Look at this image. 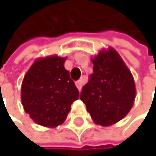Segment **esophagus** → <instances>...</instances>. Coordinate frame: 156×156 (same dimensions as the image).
<instances>
[{
  "mask_svg": "<svg viewBox=\"0 0 156 156\" xmlns=\"http://www.w3.org/2000/svg\"><path fill=\"white\" fill-rule=\"evenodd\" d=\"M76 87L78 88V90L79 91H81V89H82V86H83V84H84V81L82 79H80V80H78V81H76Z\"/></svg>",
  "mask_w": 156,
  "mask_h": 156,
  "instance_id": "obj_1",
  "label": "esophagus"
}]
</instances>
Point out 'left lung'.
<instances>
[{"label":"left lung","instance_id":"left-lung-1","mask_svg":"<svg viewBox=\"0 0 156 156\" xmlns=\"http://www.w3.org/2000/svg\"><path fill=\"white\" fill-rule=\"evenodd\" d=\"M93 64V73L80 98L94 122L109 126L123 119L132 108L136 98L134 78L112 48L98 52Z\"/></svg>","mask_w":156,"mask_h":156}]
</instances>
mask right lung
Returning a JSON list of instances; mask_svg holds the SVG:
<instances>
[{
  "mask_svg": "<svg viewBox=\"0 0 156 156\" xmlns=\"http://www.w3.org/2000/svg\"><path fill=\"white\" fill-rule=\"evenodd\" d=\"M65 58H39L25 74L21 101L26 113L39 125L56 127L64 122L79 91L64 68Z\"/></svg>",
  "mask_w": 156,
  "mask_h": 156,
  "instance_id": "add662e5",
  "label": "right lung"
}]
</instances>
